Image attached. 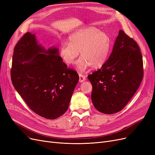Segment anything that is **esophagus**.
I'll use <instances>...</instances> for the list:
<instances>
[{
  "label": "esophagus",
  "mask_w": 155,
  "mask_h": 155,
  "mask_svg": "<svg viewBox=\"0 0 155 155\" xmlns=\"http://www.w3.org/2000/svg\"><path fill=\"white\" fill-rule=\"evenodd\" d=\"M79 81L80 83H82V82L84 81L85 80H86V77H85L84 75H83L82 74H79Z\"/></svg>",
  "instance_id": "esophagus-1"
}]
</instances>
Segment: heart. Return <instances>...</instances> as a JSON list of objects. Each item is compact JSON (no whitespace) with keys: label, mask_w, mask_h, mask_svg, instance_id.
Returning a JSON list of instances; mask_svg holds the SVG:
<instances>
[{"label":"heart","mask_w":155,"mask_h":155,"mask_svg":"<svg viewBox=\"0 0 155 155\" xmlns=\"http://www.w3.org/2000/svg\"><path fill=\"white\" fill-rule=\"evenodd\" d=\"M69 43L63 42L60 55L68 65L74 63L80 52L81 58L77 63L79 71H83L89 66L99 68L107 61L111 50L110 36L95 27L78 30L69 36Z\"/></svg>","instance_id":"1"}]
</instances>
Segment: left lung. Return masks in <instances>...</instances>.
Returning <instances> with one entry per match:
<instances>
[{
	"mask_svg": "<svg viewBox=\"0 0 155 155\" xmlns=\"http://www.w3.org/2000/svg\"><path fill=\"white\" fill-rule=\"evenodd\" d=\"M143 77L140 47L120 30L108 60L88 76L92 85L91 97L94 107L106 114L119 112L134 95Z\"/></svg>",
	"mask_w": 155,
	"mask_h": 155,
	"instance_id": "left-lung-1",
	"label": "left lung"
}]
</instances>
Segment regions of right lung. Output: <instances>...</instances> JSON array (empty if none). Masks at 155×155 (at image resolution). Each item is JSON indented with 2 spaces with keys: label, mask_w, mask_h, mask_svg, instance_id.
<instances>
[{
  "label": "right lung",
  "mask_w": 155,
  "mask_h": 155,
  "mask_svg": "<svg viewBox=\"0 0 155 155\" xmlns=\"http://www.w3.org/2000/svg\"><path fill=\"white\" fill-rule=\"evenodd\" d=\"M11 79L32 111L55 119L67 110L79 75L67 67L58 49L45 51L28 32L14 48Z\"/></svg>",
  "instance_id": "right-lung-1"
}]
</instances>
